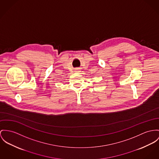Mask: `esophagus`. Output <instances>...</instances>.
Returning a JSON list of instances; mask_svg holds the SVG:
<instances>
[{"label":"esophagus","mask_w":159,"mask_h":159,"mask_svg":"<svg viewBox=\"0 0 159 159\" xmlns=\"http://www.w3.org/2000/svg\"><path fill=\"white\" fill-rule=\"evenodd\" d=\"M79 71H80L79 68H75V73H79Z\"/></svg>","instance_id":"obj_1"}]
</instances>
